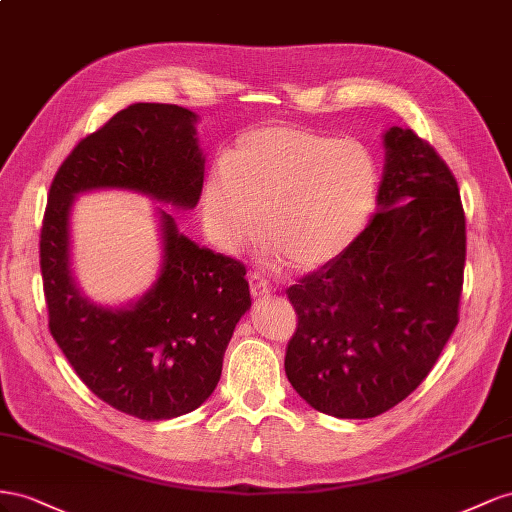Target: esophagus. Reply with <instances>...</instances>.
<instances>
[{
	"instance_id": "34e87169",
	"label": "esophagus",
	"mask_w": 512,
	"mask_h": 512,
	"mask_svg": "<svg viewBox=\"0 0 512 512\" xmlns=\"http://www.w3.org/2000/svg\"><path fill=\"white\" fill-rule=\"evenodd\" d=\"M248 287H251V296L255 300H264L272 294V285L264 279V276H259V274L248 276Z\"/></svg>"
}]
</instances>
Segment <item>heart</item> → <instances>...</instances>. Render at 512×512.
Here are the masks:
<instances>
[{
    "label": "heart",
    "mask_w": 512,
    "mask_h": 512,
    "mask_svg": "<svg viewBox=\"0 0 512 512\" xmlns=\"http://www.w3.org/2000/svg\"><path fill=\"white\" fill-rule=\"evenodd\" d=\"M377 195V167L364 145L294 126L244 133L203 191L216 244L236 251L259 229L291 268L328 264L354 244Z\"/></svg>",
    "instance_id": "b5f03b06"
}]
</instances>
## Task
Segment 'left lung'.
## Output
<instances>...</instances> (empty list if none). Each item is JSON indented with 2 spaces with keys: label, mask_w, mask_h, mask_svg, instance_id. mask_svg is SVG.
Instances as JSON below:
<instances>
[{
  "label": "left lung",
  "mask_w": 512,
  "mask_h": 512,
  "mask_svg": "<svg viewBox=\"0 0 512 512\" xmlns=\"http://www.w3.org/2000/svg\"><path fill=\"white\" fill-rule=\"evenodd\" d=\"M371 223L287 289L298 328L285 373L313 410L373 418L412 394L459 321L465 216L444 160L410 128L384 133Z\"/></svg>",
  "instance_id": "obj_1"
}]
</instances>
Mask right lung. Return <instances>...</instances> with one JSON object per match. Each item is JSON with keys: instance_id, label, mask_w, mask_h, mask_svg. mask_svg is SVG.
<instances>
[{"instance_id": "obj_1", "label": "right lung", "mask_w": 512, "mask_h": 512, "mask_svg": "<svg viewBox=\"0 0 512 512\" xmlns=\"http://www.w3.org/2000/svg\"><path fill=\"white\" fill-rule=\"evenodd\" d=\"M199 115L137 102L79 141L57 169L40 231V270L49 330L81 382L115 410L169 420L214 392L223 356L251 291L240 261L199 246L156 208L160 270L137 300L105 306L83 294L72 272V203L90 191H128L160 206L193 210L206 156Z\"/></svg>"}]
</instances>
